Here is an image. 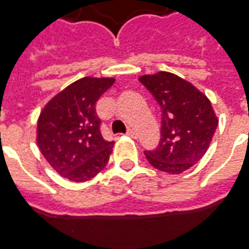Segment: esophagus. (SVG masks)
<instances>
[{"mask_svg": "<svg viewBox=\"0 0 249 249\" xmlns=\"http://www.w3.org/2000/svg\"><path fill=\"white\" fill-rule=\"evenodd\" d=\"M128 136L132 137V139H136V137H137V132L135 129H129V130H128Z\"/></svg>", "mask_w": 249, "mask_h": 249, "instance_id": "esophagus-1", "label": "esophagus"}]
</instances>
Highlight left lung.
<instances>
[{
	"instance_id": "1",
	"label": "left lung",
	"mask_w": 249,
	"mask_h": 249,
	"mask_svg": "<svg viewBox=\"0 0 249 249\" xmlns=\"http://www.w3.org/2000/svg\"><path fill=\"white\" fill-rule=\"evenodd\" d=\"M139 81L161 107L160 142L145 151L149 164L167 174L185 173L202 159L218 125L210 100L193 83L173 72L145 74Z\"/></svg>"
}]
</instances>
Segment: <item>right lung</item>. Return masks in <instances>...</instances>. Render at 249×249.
<instances>
[{
    "instance_id": "right-lung-1",
    "label": "right lung",
    "mask_w": 249,
    "mask_h": 249,
    "mask_svg": "<svg viewBox=\"0 0 249 249\" xmlns=\"http://www.w3.org/2000/svg\"><path fill=\"white\" fill-rule=\"evenodd\" d=\"M114 82L109 76H85L53 95L41 109L36 144L60 177L86 182L107 166L114 142L101 135L95 104Z\"/></svg>"
}]
</instances>
